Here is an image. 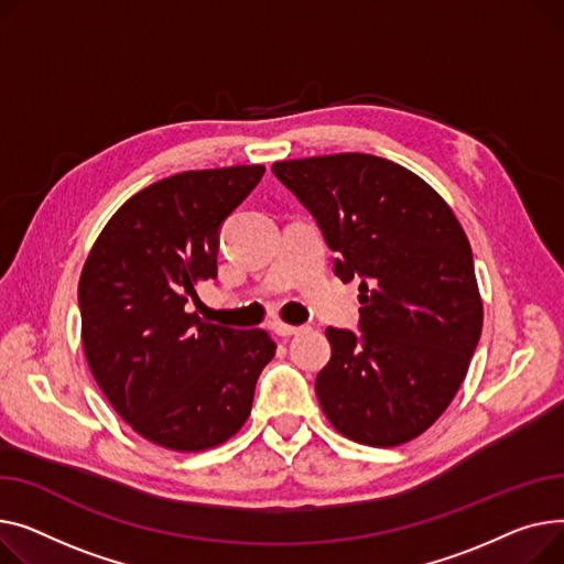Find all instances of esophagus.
Segmentation results:
<instances>
[{"instance_id":"1","label":"esophagus","mask_w":564,"mask_h":564,"mask_svg":"<svg viewBox=\"0 0 564 564\" xmlns=\"http://www.w3.org/2000/svg\"><path fill=\"white\" fill-rule=\"evenodd\" d=\"M275 327V333L280 335V337H291V335H301L303 333V325H289V323H275L273 325Z\"/></svg>"}]
</instances>
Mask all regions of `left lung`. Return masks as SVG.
<instances>
[{
    "label": "left lung",
    "instance_id": "8db88e82",
    "mask_svg": "<svg viewBox=\"0 0 564 564\" xmlns=\"http://www.w3.org/2000/svg\"><path fill=\"white\" fill-rule=\"evenodd\" d=\"M359 284V327H327L318 403L344 437L401 446L433 425L465 382L482 301L465 229L444 197L382 156L344 152L273 163Z\"/></svg>",
    "mask_w": 564,
    "mask_h": 564
}]
</instances>
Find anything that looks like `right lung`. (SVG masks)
Instances as JSON below:
<instances>
[{"label": "right lung", "mask_w": 564, "mask_h": 564, "mask_svg": "<svg viewBox=\"0 0 564 564\" xmlns=\"http://www.w3.org/2000/svg\"><path fill=\"white\" fill-rule=\"evenodd\" d=\"M263 165L186 171L131 195L93 243L79 278L82 344L111 408L148 442L180 453L225 444L243 427L267 329H235L186 312L216 280L218 231Z\"/></svg>", "instance_id": "add662e5"}]
</instances>
